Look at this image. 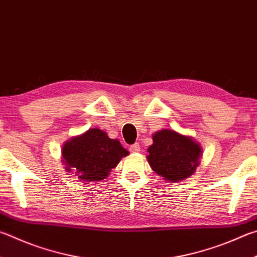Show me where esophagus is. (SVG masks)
<instances>
[{
  "instance_id": "esophagus-1",
  "label": "esophagus",
  "mask_w": 257,
  "mask_h": 257,
  "mask_svg": "<svg viewBox=\"0 0 257 257\" xmlns=\"http://www.w3.org/2000/svg\"><path fill=\"white\" fill-rule=\"evenodd\" d=\"M130 152L139 153V152H141V145H139L138 143L132 145V146H130Z\"/></svg>"
}]
</instances>
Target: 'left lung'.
<instances>
[{
    "mask_svg": "<svg viewBox=\"0 0 257 257\" xmlns=\"http://www.w3.org/2000/svg\"><path fill=\"white\" fill-rule=\"evenodd\" d=\"M153 142L147 149V161L152 170L167 182L188 179L200 164L201 146L192 137L162 129L153 135Z\"/></svg>",
    "mask_w": 257,
    "mask_h": 257,
    "instance_id": "obj_1",
    "label": "left lung"
}]
</instances>
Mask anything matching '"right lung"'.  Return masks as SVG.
Masks as SVG:
<instances>
[{
    "mask_svg": "<svg viewBox=\"0 0 257 257\" xmlns=\"http://www.w3.org/2000/svg\"><path fill=\"white\" fill-rule=\"evenodd\" d=\"M62 154L66 172L85 182H97L108 177L129 152L101 129L92 128L65 143Z\"/></svg>",
    "mask_w": 257,
    "mask_h": 257,
    "instance_id": "right-lung-1",
    "label": "right lung"
}]
</instances>
